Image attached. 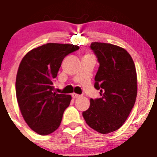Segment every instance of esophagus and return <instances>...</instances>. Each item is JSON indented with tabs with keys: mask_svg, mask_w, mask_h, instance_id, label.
Here are the masks:
<instances>
[{
	"mask_svg": "<svg viewBox=\"0 0 157 157\" xmlns=\"http://www.w3.org/2000/svg\"><path fill=\"white\" fill-rule=\"evenodd\" d=\"M72 98H81V95H79V94H71Z\"/></svg>",
	"mask_w": 157,
	"mask_h": 157,
	"instance_id": "obj_1",
	"label": "esophagus"
}]
</instances>
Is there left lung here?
<instances>
[{
  "label": "left lung",
  "mask_w": 157,
  "mask_h": 157,
  "mask_svg": "<svg viewBox=\"0 0 157 157\" xmlns=\"http://www.w3.org/2000/svg\"><path fill=\"white\" fill-rule=\"evenodd\" d=\"M99 68L94 87L101 98L90 99L82 116L91 128L101 134L118 130L127 120L137 98V73L132 57L124 48L109 43L93 42Z\"/></svg>",
  "instance_id": "1"
}]
</instances>
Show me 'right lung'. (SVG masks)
<instances>
[{
  "label": "right lung",
  "mask_w": 157,
  "mask_h": 157,
  "mask_svg": "<svg viewBox=\"0 0 157 157\" xmlns=\"http://www.w3.org/2000/svg\"><path fill=\"white\" fill-rule=\"evenodd\" d=\"M79 47L70 44L47 43L33 48L22 59L16 81L18 105L30 129L40 135L54 132L60 125L71 95L53 92L63 58Z\"/></svg>",
  "instance_id": "obj_1"
}]
</instances>
